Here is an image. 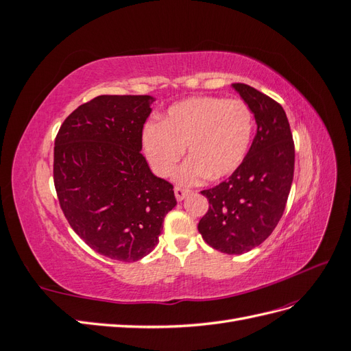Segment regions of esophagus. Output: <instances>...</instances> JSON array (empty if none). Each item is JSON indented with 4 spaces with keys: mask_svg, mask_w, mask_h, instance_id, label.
Wrapping results in <instances>:
<instances>
[{
    "mask_svg": "<svg viewBox=\"0 0 351 351\" xmlns=\"http://www.w3.org/2000/svg\"><path fill=\"white\" fill-rule=\"evenodd\" d=\"M174 193H176V199L180 202V200H183L190 192L187 189H182V187H176L174 189Z\"/></svg>",
    "mask_w": 351,
    "mask_h": 351,
    "instance_id": "obj_1",
    "label": "esophagus"
}]
</instances>
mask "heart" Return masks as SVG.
I'll return each instance as SVG.
<instances>
[{"instance_id": "1", "label": "heart", "mask_w": 351, "mask_h": 351, "mask_svg": "<svg viewBox=\"0 0 351 351\" xmlns=\"http://www.w3.org/2000/svg\"><path fill=\"white\" fill-rule=\"evenodd\" d=\"M254 129L246 102L218 97H195L169 107L161 124L147 123L142 133L143 151L154 171L173 174L187 146V161L176 182L192 186L205 177L224 178L246 158Z\"/></svg>"}]
</instances>
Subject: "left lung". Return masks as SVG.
<instances>
[{"mask_svg":"<svg viewBox=\"0 0 351 351\" xmlns=\"http://www.w3.org/2000/svg\"><path fill=\"white\" fill-rule=\"evenodd\" d=\"M231 86L249 105L258 130L236 171L202 192L209 209L197 230L210 247L241 254L267 240L284 214L294 174V142L277 101L249 84Z\"/></svg>","mask_w":351,"mask_h":351,"instance_id":"obj_1","label":"left lung"}]
</instances>
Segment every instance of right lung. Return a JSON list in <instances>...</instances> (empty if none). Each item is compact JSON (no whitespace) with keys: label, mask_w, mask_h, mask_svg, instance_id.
Here are the masks:
<instances>
[{"label":"right lung","mask_w":351,"mask_h":351,"mask_svg":"<svg viewBox=\"0 0 351 351\" xmlns=\"http://www.w3.org/2000/svg\"><path fill=\"white\" fill-rule=\"evenodd\" d=\"M149 95H101L74 110L54 146V184L70 227L97 253L134 262L158 244L177 200L152 174L142 130Z\"/></svg>","instance_id":"obj_1"}]
</instances>
